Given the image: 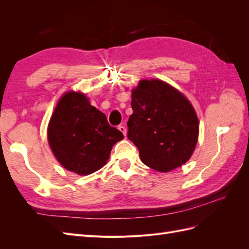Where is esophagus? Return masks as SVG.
Returning a JSON list of instances; mask_svg holds the SVG:
<instances>
[{"mask_svg":"<svg viewBox=\"0 0 249 249\" xmlns=\"http://www.w3.org/2000/svg\"><path fill=\"white\" fill-rule=\"evenodd\" d=\"M118 130H119L120 132H122V133L124 135V136H126V129H125V127H124V125H119V126H118Z\"/></svg>","mask_w":249,"mask_h":249,"instance_id":"34e87169","label":"esophagus"}]
</instances>
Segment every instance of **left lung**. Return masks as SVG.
Instances as JSON below:
<instances>
[{"instance_id":"obj_1","label":"left lung","mask_w":249,"mask_h":249,"mask_svg":"<svg viewBox=\"0 0 249 249\" xmlns=\"http://www.w3.org/2000/svg\"><path fill=\"white\" fill-rule=\"evenodd\" d=\"M133 114L127 137L143 164L169 172L190 159L196 147L199 122L191 102L168 83L140 80L132 89Z\"/></svg>"}]
</instances>
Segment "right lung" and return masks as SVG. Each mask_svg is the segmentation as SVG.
<instances>
[{"label":"right lung","mask_w":249,"mask_h":249,"mask_svg":"<svg viewBox=\"0 0 249 249\" xmlns=\"http://www.w3.org/2000/svg\"><path fill=\"white\" fill-rule=\"evenodd\" d=\"M124 135L108 124L87 95L70 90L58 101L48 125L49 145L61 166L88 176L106 165L112 146Z\"/></svg>","instance_id":"obj_1"}]
</instances>
